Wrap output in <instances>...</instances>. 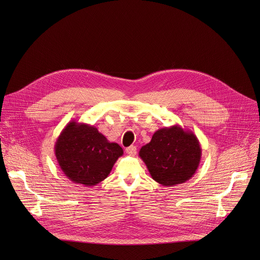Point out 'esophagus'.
Returning <instances> with one entry per match:
<instances>
[{"instance_id":"1","label":"esophagus","mask_w":260,"mask_h":260,"mask_svg":"<svg viewBox=\"0 0 260 260\" xmlns=\"http://www.w3.org/2000/svg\"><path fill=\"white\" fill-rule=\"evenodd\" d=\"M125 152H126V154H128L129 156H136V154H137V147L131 146V147H128V148L125 149Z\"/></svg>"}]
</instances>
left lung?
Instances as JSON below:
<instances>
[{
    "label": "left lung",
    "mask_w": 260,
    "mask_h": 260,
    "mask_svg": "<svg viewBox=\"0 0 260 260\" xmlns=\"http://www.w3.org/2000/svg\"><path fill=\"white\" fill-rule=\"evenodd\" d=\"M139 156L156 182L174 186L194 175L201 162L202 147L191 131L175 124L155 132L151 142L141 148Z\"/></svg>",
    "instance_id": "8db88e82"
}]
</instances>
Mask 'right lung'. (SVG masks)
<instances>
[{
  "mask_svg": "<svg viewBox=\"0 0 260 260\" xmlns=\"http://www.w3.org/2000/svg\"><path fill=\"white\" fill-rule=\"evenodd\" d=\"M54 154L71 181L94 186L109 175L123 150L118 144L110 143L95 126L73 120L58 136Z\"/></svg>",
  "mask_w": 260,
  "mask_h": 260,
  "instance_id": "right-lung-1",
  "label": "right lung"
}]
</instances>
